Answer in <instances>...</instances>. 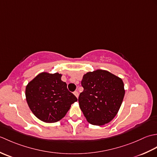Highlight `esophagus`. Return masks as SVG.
I'll use <instances>...</instances> for the list:
<instances>
[{"instance_id": "esophagus-1", "label": "esophagus", "mask_w": 157, "mask_h": 157, "mask_svg": "<svg viewBox=\"0 0 157 157\" xmlns=\"http://www.w3.org/2000/svg\"><path fill=\"white\" fill-rule=\"evenodd\" d=\"M73 94H74L77 98H78V96H79V94H78V91H75L74 92H73Z\"/></svg>"}]
</instances>
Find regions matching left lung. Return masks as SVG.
<instances>
[{
	"mask_svg": "<svg viewBox=\"0 0 157 157\" xmlns=\"http://www.w3.org/2000/svg\"><path fill=\"white\" fill-rule=\"evenodd\" d=\"M84 90L78 101L88 122L103 125L114 119L125 95L121 78L106 70L96 69L86 73L81 82Z\"/></svg>",
	"mask_w": 157,
	"mask_h": 157,
	"instance_id": "left-lung-1",
	"label": "left lung"
}]
</instances>
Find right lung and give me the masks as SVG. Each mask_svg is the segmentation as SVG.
Segmentation results:
<instances>
[{
  "instance_id": "obj_1",
  "label": "right lung",
  "mask_w": 157,
  "mask_h": 157,
  "mask_svg": "<svg viewBox=\"0 0 157 157\" xmlns=\"http://www.w3.org/2000/svg\"><path fill=\"white\" fill-rule=\"evenodd\" d=\"M62 74L42 72L29 82L25 88L28 105L34 115L45 123L62 119L71 105L78 99L61 80Z\"/></svg>"
}]
</instances>
